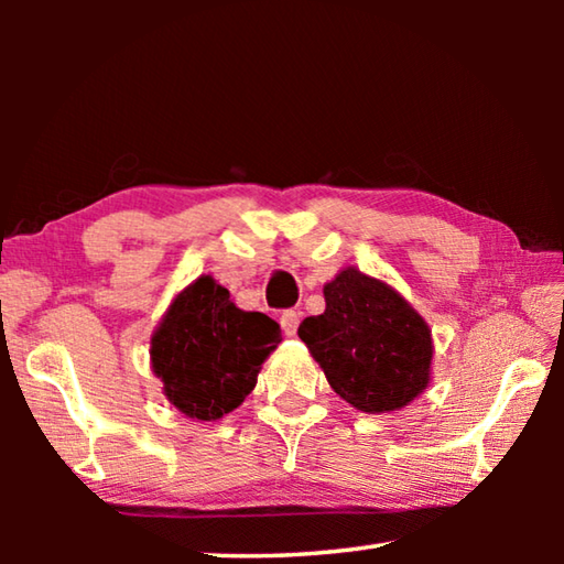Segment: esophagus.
<instances>
[{
    "mask_svg": "<svg viewBox=\"0 0 564 564\" xmlns=\"http://www.w3.org/2000/svg\"><path fill=\"white\" fill-rule=\"evenodd\" d=\"M299 323H301V311H283L281 313V328L285 336H295Z\"/></svg>",
    "mask_w": 564,
    "mask_h": 564,
    "instance_id": "esophagus-1",
    "label": "esophagus"
}]
</instances>
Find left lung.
<instances>
[{
    "instance_id": "8db88e82",
    "label": "left lung",
    "mask_w": 564,
    "mask_h": 564,
    "mask_svg": "<svg viewBox=\"0 0 564 564\" xmlns=\"http://www.w3.org/2000/svg\"><path fill=\"white\" fill-rule=\"evenodd\" d=\"M323 295L326 311L305 318L299 336L346 403L380 415L423 393L433 338L403 295L358 269H343Z\"/></svg>"
}]
</instances>
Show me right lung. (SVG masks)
Masks as SVG:
<instances>
[{
	"label": "right lung",
	"instance_id": "1",
	"mask_svg": "<svg viewBox=\"0 0 564 564\" xmlns=\"http://www.w3.org/2000/svg\"><path fill=\"white\" fill-rule=\"evenodd\" d=\"M281 343V326L259 311L236 308L212 275L181 291L151 338V368L181 413L218 420L243 403Z\"/></svg>",
	"mask_w": 564,
	"mask_h": 564
}]
</instances>
